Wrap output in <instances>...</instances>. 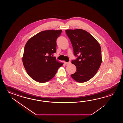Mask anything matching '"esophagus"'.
<instances>
[{"mask_svg": "<svg viewBox=\"0 0 123 123\" xmlns=\"http://www.w3.org/2000/svg\"><path fill=\"white\" fill-rule=\"evenodd\" d=\"M65 64H66V65H70L71 64L70 62H65Z\"/></svg>", "mask_w": 123, "mask_h": 123, "instance_id": "34e87169", "label": "esophagus"}]
</instances>
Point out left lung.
Returning <instances> with one entry per match:
<instances>
[{"label": "left lung", "instance_id": "8db88e82", "mask_svg": "<svg viewBox=\"0 0 123 123\" xmlns=\"http://www.w3.org/2000/svg\"><path fill=\"white\" fill-rule=\"evenodd\" d=\"M65 32L73 46L74 55L77 57L72 61L76 71L71 76L79 83L88 81L97 73L102 63L99 43L84 30L67 29Z\"/></svg>", "mask_w": 123, "mask_h": 123}]
</instances>
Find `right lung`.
<instances>
[{
	"instance_id": "right-lung-1",
	"label": "right lung",
	"mask_w": 123,
	"mask_h": 123,
	"mask_svg": "<svg viewBox=\"0 0 123 123\" xmlns=\"http://www.w3.org/2000/svg\"><path fill=\"white\" fill-rule=\"evenodd\" d=\"M62 30L41 31L32 37L25 47L22 62L27 73L39 83L49 81L63 65L53 57L56 52V40Z\"/></svg>"
}]
</instances>
